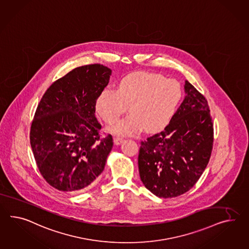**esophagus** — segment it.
<instances>
[{
  "instance_id": "34e87169",
  "label": "esophagus",
  "mask_w": 249,
  "mask_h": 249,
  "mask_svg": "<svg viewBox=\"0 0 249 249\" xmlns=\"http://www.w3.org/2000/svg\"><path fill=\"white\" fill-rule=\"evenodd\" d=\"M123 141H124V138L120 137V136H115V138H114V142H115V144H120L121 142H123Z\"/></svg>"
}]
</instances>
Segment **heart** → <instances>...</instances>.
<instances>
[{"label":"heart","mask_w":249,"mask_h":249,"mask_svg":"<svg viewBox=\"0 0 249 249\" xmlns=\"http://www.w3.org/2000/svg\"><path fill=\"white\" fill-rule=\"evenodd\" d=\"M181 97L182 89L177 80L136 71L123 77L117 90H102L96 99V110L104 121L114 124L130 107L131 115L111 128L115 134H134L142 129L157 133L172 121Z\"/></svg>","instance_id":"obj_1"}]
</instances>
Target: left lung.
I'll list each match as a JSON object with an SVG mask.
<instances>
[{
	"instance_id": "8db88e82",
	"label": "left lung",
	"mask_w": 249,
	"mask_h": 249,
	"mask_svg": "<svg viewBox=\"0 0 249 249\" xmlns=\"http://www.w3.org/2000/svg\"><path fill=\"white\" fill-rule=\"evenodd\" d=\"M183 102L159 134L141 142V179L160 198H174L190 191L211 158L214 127L205 96L185 80Z\"/></svg>"
}]
</instances>
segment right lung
I'll return each mask as SVG.
<instances>
[{"label": "right lung", "instance_id": "obj_1", "mask_svg": "<svg viewBox=\"0 0 249 249\" xmlns=\"http://www.w3.org/2000/svg\"><path fill=\"white\" fill-rule=\"evenodd\" d=\"M111 72L101 64L76 68L51 84L38 103L31 145L40 174L57 191L82 192L104 171L113 138L101 137L95 113Z\"/></svg>", "mask_w": 249, "mask_h": 249}]
</instances>
